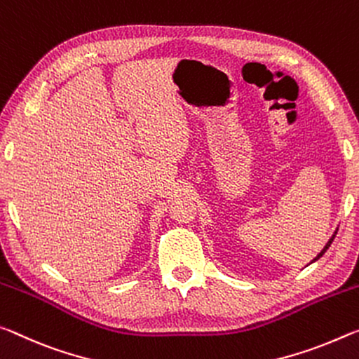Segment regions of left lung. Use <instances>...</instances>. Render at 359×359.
Instances as JSON below:
<instances>
[{
  "mask_svg": "<svg viewBox=\"0 0 359 359\" xmlns=\"http://www.w3.org/2000/svg\"><path fill=\"white\" fill-rule=\"evenodd\" d=\"M337 231H339V229H337ZM337 231H336V232H334V235H332V237H331V238H329V242L326 243V246H325V248H323V250H321V252H320V255H318V256H316V257H315V259H313L312 262H315V261H318V259H320V257H321L323 255H325V252H326V250H327V248H329V246H331V243L334 242V237H336V233H337Z\"/></svg>",
  "mask_w": 359,
  "mask_h": 359,
  "instance_id": "obj_1",
  "label": "left lung"
}]
</instances>
